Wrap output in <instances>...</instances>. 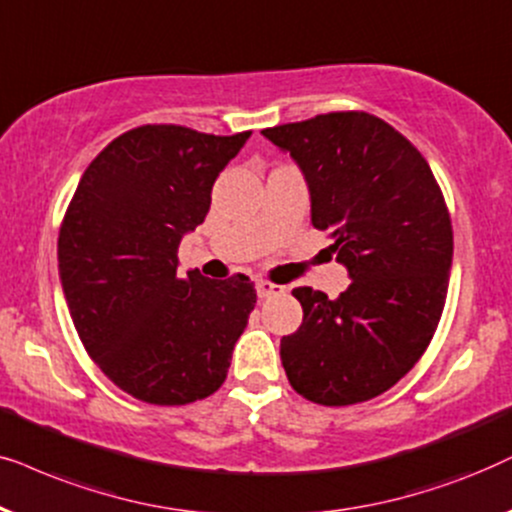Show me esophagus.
Returning <instances> with one entry per match:
<instances>
[{
    "label": "esophagus",
    "mask_w": 512,
    "mask_h": 512,
    "mask_svg": "<svg viewBox=\"0 0 512 512\" xmlns=\"http://www.w3.org/2000/svg\"><path fill=\"white\" fill-rule=\"evenodd\" d=\"M285 292V285H278V283H271V281H257V295L262 299H269V297H278Z\"/></svg>",
    "instance_id": "esophagus-1"
}]
</instances>
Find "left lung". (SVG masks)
Here are the masks:
<instances>
[{
	"label": "left lung",
	"instance_id": "obj_1",
	"mask_svg": "<svg viewBox=\"0 0 512 512\" xmlns=\"http://www.w3.org/2000/svg\"><path fill=\"white\" fill-rule=\"evenodd\" d=\"M302 168L311 222L351 283L337 299L313 288L281 339L290 386L325 407L377 398L417 365L445 309L452 220L424 156L403 133L367 112H330L264 128Z\"/></svg>",
	"mask_w": 512,
	"mask_h": 512
}]
</instances>
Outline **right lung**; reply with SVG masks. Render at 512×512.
Here are the masks:
<instances>
[{"label":"right lung","mask_w":512,"mask_h":512,"mask_svg":"<svg viewBox=\"0 0 512 512\" xmlns=\"http://www.w3.org/2000/svg\"><path fill=\"white\" fill-rule=\"evenodd\" d=\"M252 131L147 124L81 175L58 236L60 283L95 365L149 405H187L227 379L257 292L248 276L177 274V245L206 220L217 175Z\"/></svg>","instance_id":"right-lung-1"}]
</instances>
